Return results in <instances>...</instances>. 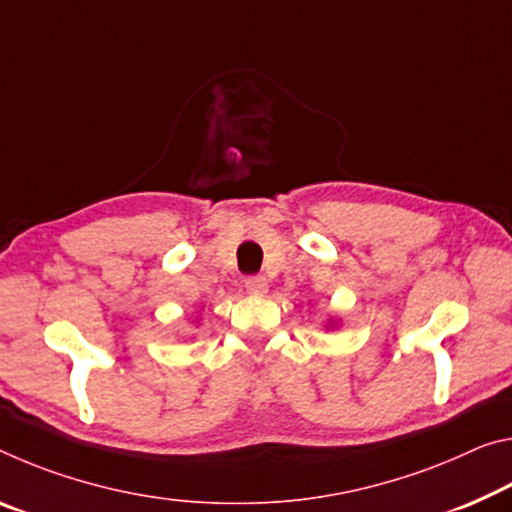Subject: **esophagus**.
I'll return each mask as SVG.
<instances>
[{
    "mask_svg": "<svg viewBox=\"0 0 512 512\" xmlns=\"http://www.w3.org/2000/svg\"><path fill=\"white\" fill-rule=\"evenodd\" d=\"M246 289L253 296H264L269 291V282L262 275H250V278H246Z\"/></svg>",
    "mask_w": 512,
    "mask_h": 512,
    "instance_id": "34e87169",
    "label": "esophagus"
}]
</instances>
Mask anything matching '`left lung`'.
Listing matches in <instances>:
<instances>
[{
  "label": "left lung",
  "mask_w": 512,
  "mask_h": 512,
  "mask_svg": "<svg viewBox=\"0 0 512 512\" xmlns=\"http://www.w3.org/2000/svg\"><path fill=\"white\" fill-rule=\"evenodd\" d=\"M330 328H337V321H335V319H328V323H326V330H330Z\"/></svg>",
  "instance_id": "obj_1"
}]
</instances>
